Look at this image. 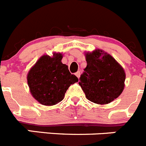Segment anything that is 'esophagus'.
Returning a JSON list of instances; mask_svg holds the SVG:
<instances>
[{
  "mask_svg": "<svg viewBox=\"0 0 146 146\" xmlns=\"http://www.w3.org/2000/svg\"><path fill=\"white\" fill-rule=\"evenodd\" d=\"M75 75L77 76V77H78V78H79L80 77V71H78V72H77L75 73Z\"/></svg>",
  "mask_w": 146,
  "mask_h": 146,
  "instance_id": "1",
  "label": "esophagus"
}]
</instances>
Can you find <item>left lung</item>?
I'll use <instances>...</instances> for the list:
<instances>
[{
	"instance_id": "left-lung-1",
	"label": "left lung",
	"mask_w": 146,
	"mask_h": 146,
	"mask_svg": "<svg viewBox=\"0 0 146 146\" xmlns=\"http://www.w3.org/2000/svg\"><path fill=\"white\" fill-rule=\"evenodd\" d=\"M87 66L80 75V86L89 101L108 104L118 98L124 88L123 69L111 55L96 50L86 55Z\"/></svg>"
}]
</instances>
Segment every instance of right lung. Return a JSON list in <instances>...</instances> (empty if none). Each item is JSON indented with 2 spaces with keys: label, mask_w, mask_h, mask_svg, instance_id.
<instances>
[{
  "label": "right lung",
  "mask_w": 146,
  "mask_h": 146,
  "mask_svg": "<svg viewBox=\"0 0 146 146\" xmlns=\"http://www.w3.org/2000/svg\"><path fill=\"white\" fill-rule=\"evenodd\" d=\"M60 53L43 55L28 74V84L33 97L43 105H54L63 100L67 89L78 82L68 66L63 64Z\"/></svg>",
  "instance_id": "1"
}]
</instances>
